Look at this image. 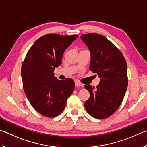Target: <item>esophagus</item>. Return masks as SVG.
Masks as SVG:
<instances>
[{
    "label": "esophagus",
    "mask_w": 147,
    "mask_h": 147,
    "mask_svg": "<svg viewBox=\"0 0 147 147\" xmlns=\"http://www.w3.org/2000/svg\"><path fill=\"white\" fill-rule=\"evenodd\" d=\"M75 85L76 87H78V86L83 87V86H84V84H82V83H80V82H78V81H75Z\"/></svg>",
    "instance_id": "34e87169"
}]
</instances>
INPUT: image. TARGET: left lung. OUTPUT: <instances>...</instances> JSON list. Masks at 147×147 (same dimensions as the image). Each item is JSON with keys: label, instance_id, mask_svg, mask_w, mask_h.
Listing matches in <instances>:
<instances>
[{"label": "left lung", "instance_id": "8db88e82", "mask_svg": "<svg viewBox=\"0 0 147 147\" xmlns=\"http://www.w3.org/2000/svg\"><path fill=\"white\" fill-rule=\"evenodd\" d=\"M80 38L90 53L89 69L101 79L96 89L89 84L85 85L90 92L85 108L95 118H108L119 108L126 92V60L116 46L101 34H85Z\"/></svg>", "mask_w": 147, "mask_h": 147}]
</instances>
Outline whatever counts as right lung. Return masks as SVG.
Wrapping results in <instances>:
<instances>
[{
  "mask_svg": "<svg viewBox=\"0 0 147 147\" xmlns=\"http://www.w3.org/2000/svg\"><path fill=\"white\" fill-rule=\"evenodd\" d=\"M78 36L46 34L37 40L26 55L21 69L24 90L33 107L43 116L60 115L74 89L73 79L59 80L53 71L62 64L65 50Z\"/></svg>",
  "mask_w": 147,
  "mask_h": 147,
  "instance_id": "right-lung-1",
  "label": "right lung"
}]
</instances>
